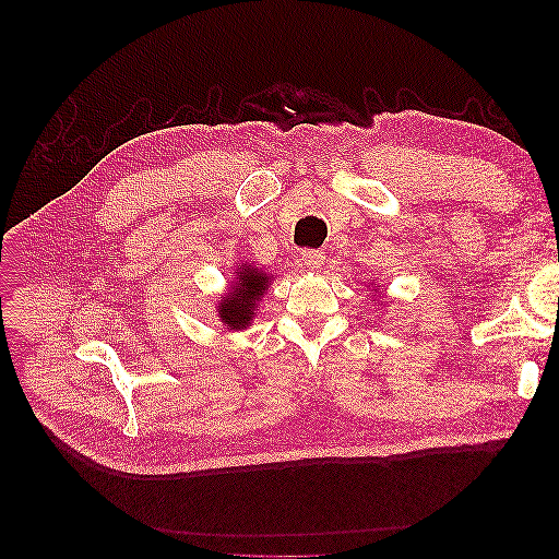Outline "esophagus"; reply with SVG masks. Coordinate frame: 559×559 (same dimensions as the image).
I'll return each instance as SVG.
<instances>
[{
	"label": "esophagus",
	"mask_w": 559,
	"mask_h": 559,
	"mask_svg": "<svg viewBox=\"0 0 559 559\" xmlns=\"http://www.w3.org/2000/svg\"><path fill=\"white\" fill-rule=\"evenodd\" d=\"M302 263L307 265V269H311V271L321 269V265L325 263V252L323 250H305L302 252Z\"/></svg>",
	"instance_id": "34e87169"
}]
</instances>
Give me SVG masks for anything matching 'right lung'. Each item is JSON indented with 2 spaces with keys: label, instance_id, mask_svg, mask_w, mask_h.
I'll use <instances>...</instances> for the list:
<instances>
[{
  "label": "right lung",
  "instance_id": "1",
  "mask_svg": "<svg viewBox=\"0 0 559 559\" xmlns=\"http://www.w3.org/2000/svg\"><path fill=\"white\" fill-rule=\"evenodd\" d=\"M265 288H269V275L246 265L238 275V286L221 302V321L229 330L246 328L254 316V302L263 296Z\"/></svg>",
  "mask_w": 559,
  "mask_h": 559
}]
</instances>
